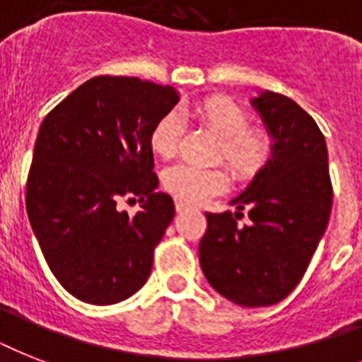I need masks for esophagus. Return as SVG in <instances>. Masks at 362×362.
<instances>
[{
    "instance_id": "obj_1",
    "label": "esophagus",
    "mask_w": 362,
    "mask_h": 362,
    "mask_svg": "<svg viewBox=\"0 0 362 362\" xmlns=\"http://www.w3.org/2000/svg\"><path fill=\"white\" fill-rule=\"evenodd\" d=\"M175 209H176V212H184V210L187 209V204L182 203V201H178V199H176V201H175Z\"/></svg>"
}]
</instances>
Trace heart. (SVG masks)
Segmentation results:
<instances>
[{"label": "heart", "instance_id": "heart-1", "mask_svg": "<svg viewBox=\"0 0 362 362\" xmlns=\"http://www.w3.org/2000/svg\"><path fill=\"white\" fill-rule=\"evenodd\" d=\"M193 116L220 136L216 152L218 161H226L237 180H252L264 169L272 156L269 133L250 124V115L226 95H209L192 105ZM184 125L178 115L167 112L150 131V148L161 159L175 158ZM227 184L226 170L220 167L175 165L163 176L165 189L182 203H199L212 193L221 192Z\"/></svg>", "mask_w": 362, "mask_h": 362}]
</instances>
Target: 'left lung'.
Listing matches in <instances>:
<instances>
[{"instance_id": "8db88e82", "label": "left lung", "mask_w": 362, "mask_h": 362, "mask_svg": "<svg viewBox=\"0 0 362 362\" xmlns=\"http://www.w3.org/2000/svg\"><path fill=\"white\" fill-rule=\"evenodd\" d=\"M270 135L272 158L246 192L238 212H206L199 261L216 291L259 308L280 303L303 280L332 209L325 136L314 118L281 93L253 99ZM248 209L250 220L238 226Z\"/></svg>"}]
</instances>
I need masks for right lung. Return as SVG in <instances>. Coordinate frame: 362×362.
Masks as SVG:
<instances>
[{"label":"right lung","mask_w":362,"mask_h":362,"mask_svg":"<svg viewBox=\"0 0 362 362\" xmlns=\"http://www.w3.org/2000/svg\"><path fill=\"white\" fill-rule=\"evenodd\" d=\"M178 93L135 76H93L42 120L25 210L48 269L82 303L116 304L146 284L175 218L158 192L150 131ZM139 199L129 218L117 203Z\"/></svg>","instance_id":"add662e5"}]
</instances>
